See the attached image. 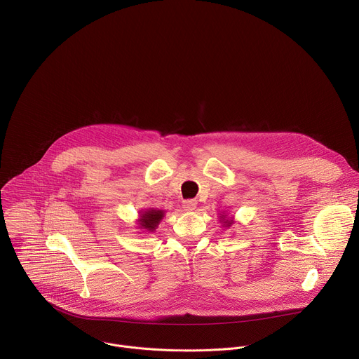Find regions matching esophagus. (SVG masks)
<instances>
[{
	"label": "esophagus",
	"instance_id": "esophagus-1",
	"mask_svg": "<svg viewBox=\"0 0 359 359\" xmlns=\"http://www.w3.org/2000/svg\"><path fill=\"white\" fill-rule=\"evenodd\" d=\"M197 206V201L194 198H189L183 201V209L184 210H194Z\"/></svg>",
	"mask_w": 359,
	"mask_h": 359
}]
</instances>
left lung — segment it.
<instances>
[{
    "label": "left lung",
    "mask_w": 359,
    "mask_h": 359,
    "mask_svg": "<svg viewBox=\"0 0 359 359\" xmlns=\"http://www.w3.org/2000/svg\"><path fill=\"white\" fill-rule=\"evenodd\" d=\"M226 223H229V222H226ZM230 224H231V223H229V224H227V226H230Z\"/></svg>",
    "instance_id": "1"
}]
</instances>
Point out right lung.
Returning a JSON list of instances; mask_svg holds the SVG:
<instances>
[{
	"instance_id": "add662e5",
	"label": "right lung",
	"mask_w": 359,
	"mask_h": 359,
	"mask_svg": "<svg viewBox=\"0 0 359 359\" xmlns=\"http://www.w3.org/2000/svg\"><path fill=\"white\" fill-rule=\"evenodd\" d=\"M163 217V212L162 210H149L146 213L142 215V227L147 229V230H155L156 226L159 224V222Z\"/></svg>"
}]
</instances>
